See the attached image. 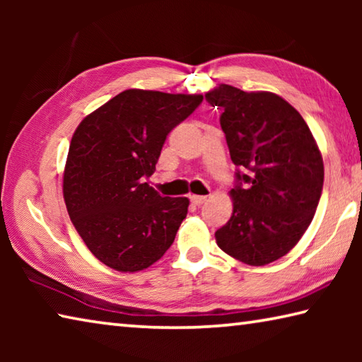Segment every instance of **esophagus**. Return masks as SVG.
Here are the masks:
<instances>
[{"label": "esophagus", "instance_id": "34e87169", "mask_svg": "<svg viewBox=\"0 0 362 362\" xmlns=\"http://www.w3.org/2000/svg\"><path fill=\"white\" fill-rule=\"evenodd\" d=\"M189 199H192V203H193L194 206H201V204H204L206 201H207V196H198V194H192V196H189Z\"/></svg>", "mask_w": 362, "mask_h": 362}]
</instances>
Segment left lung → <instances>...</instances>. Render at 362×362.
Listing matches in <instances>:
<instances>
[{
	"mask_svg": "<svg viewBox=\"0 0 362 362\" xmlns=\"http://www.w3.org/2000/svg\"><path fill=\"white\" fill-rule=\"evenodd\" d=\"M206 100L223 110L220 126L238 166L233 214L216 231L217 246L247 265H267L289 252L315 217L321 151L302 115L276 94L218 84Z\"/></svg>",
	"mask_w": 362,
	"mask_h": 362,
	"instance_id": "8db88e82",
	"label": "left lung"
}]
</instances>
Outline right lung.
Returning a JSON list of instances; mask_svg holds the SVG:
<instances>
[{"label":"right lung","mask_w":362,"mask_h":362,"mask_svg":"<svg viewBox=\"0 0 362 362\" xmlns=\"http://www.w3.org/2000/svg\"><path fill=\"white\" fill-rule=\"evenodd\" d=\"M201 102V94L127 89L73 134L64 170L66 211L90 252L116 272L148 268L174 243L189 201L161 196L145 179L168 134Z\"/></svg>","instance_id":"1"}]
</instances>
